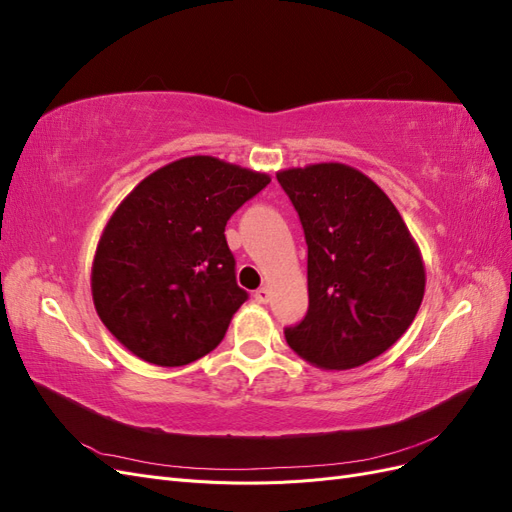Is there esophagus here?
<instances>
[{"mask_svg":"<svg viewBox=\"0 0 512 512\" xmlns=\"http://www.w3.org/2000/svg\"><path fill=\"white\" fill-rule=\"evenodd\" d=\"M254 299H256L258 303H269V301H271V288H269V286L258 288V290L254 292Z\"/></svg>","mask_w":512,"mask_h":512,"instance_id":"obj_1","label":"esophagus"}]
</instances>
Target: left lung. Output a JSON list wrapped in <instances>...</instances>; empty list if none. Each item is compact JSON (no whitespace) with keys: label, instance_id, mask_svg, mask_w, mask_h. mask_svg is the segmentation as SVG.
Segmentation results:
<instances>
[{"label":"left lung","instance_id":"1","mask_svg":"<svg viewBox=\"0 0 512 512\" xmlns=\"http://www.w3.org/2000/svg\"><path fill=\"white\" fill-rule=\"evenodd\" d=\"M307 243L309 307L288 346L320 369L376 359L408 331L425 265L391 198L361 170L320 162L277 173Z\"/></svg>","mask_w":512,"mask_h":512}]
</instances>
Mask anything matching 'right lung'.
I'll use <instances>...</instances> for the list:
<instances>
[{"label": "right lung", "instance_id": "right-lung-1", "mask_svg": "<svg viewBox=\"0 0 512 512\" xmlns=\"http://www.w3.org/2000/svg\"><path fill=\"white\" fill-rule=\"evenodd\" d=\"M271 181L211 156L145 177L106 222L91 265L104 327L138 359L188 365L218 346L247 292L224 228Z\"/></svg>", "mask_w": 512, "mask_h": 512}]
</instances>
